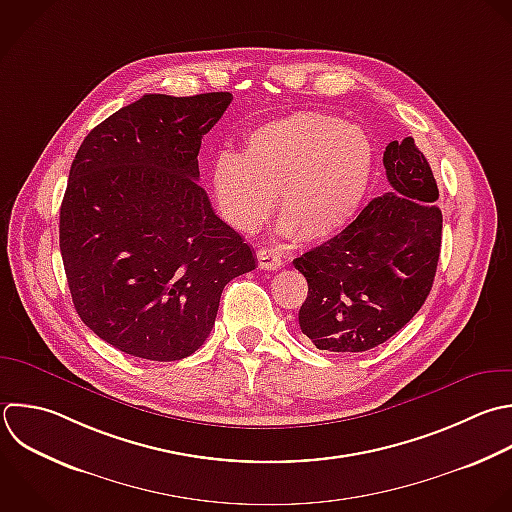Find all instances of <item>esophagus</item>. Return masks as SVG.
Listing matches in <instances>:
<instances>
[{
	"instance_id": "1",
	"label": "esophagus",
	"mask_w": 512,
	"mask_h": 512,
	"mask_svg": "<svg viewBox=\"0 0 512 512\" xmlns=\"http://www.w3.org/2000/svg\"><path fill=\"white\" fill-rule=\"evenodd\" d=\"M256 256H258V266L262 270H278L282 266V256L274 248H260Z\"/></svg>"
}]
</instances>
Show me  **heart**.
Returning a JSON list of instances; mask_svg holds the SVG:
<instances>
[{
	"instance_id": "1",
	"label": "heart",
	"mask_w": 512,
	"mask_h": 512,
	"mask_svg": "<svg viewBox=\"0 0 512 512\" xmlns=\"http://www.w3.org/2000/svg\"><path fill=\"white\" fill-rule=\"evenodd\" d=\"M374 176L368 134L324 112H294L252 128L242 154L222 152L212 188L228 224L256 230L274 208L282 230L306 242L340 234L360 212Z\"/></svg>"
}]
</instances>
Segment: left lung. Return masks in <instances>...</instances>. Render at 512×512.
<instances>
[{"label": "left lung", "mask_w": 512, "mask_h": 512, "mask_svg": "<svg viewBox=\"0 0 512 512\" xmlns=\"http://www.w3.org/2000/svg\"><path fill=\"white\" fill-rule=\"evenodd\" d=\"M390 192L338 236L304 252L300 330L318 350L364 352L394 336L430 294L442 240L436 180L412 138L384 150Z\"/></svg>", "instance_id": "obj_1"}]
</instances>
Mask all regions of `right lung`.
Instances as JSON below:
<instances>
[{
  "label": "right lung",
  "mask_w": 512,
  "mask_h": 512,
  "mask_svg": "<svg viewBox=\"0 0 512 512\" xmlns=\"http://www.w3.org/2000/svg\"><path fill=\"white\" fill-rule=\"evenodd\" d=\"M230 102L146 94L96 126L72 162L60 210L68 286L84 324L126 354L190 356L224 286L256 268L198 184L202 138Z\"/></svg>",
  "instance_id": "1"
}]
</instances>
